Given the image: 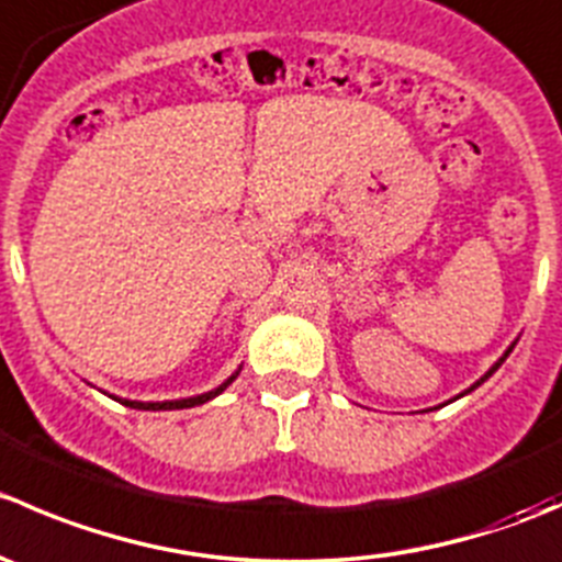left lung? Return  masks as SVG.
Returning a JSON list of instances; mask_svg holds the SVG:
<instances>
[{
    "label": "left lung",
    "mask_w": 562,
    "mask_h": 562,
    "mask_svg": "<svg viewBox=\"0 0 562 562\" xmlns=\"http://www.w3.org/2000/svg\"><path fill=\"white\" fill-rule=\"evenodd\" d=\"M508 353H512V348H508V350H506V356H508ZM506 356H503V359H501V361H497V364H495V367H492V370H490V372H486V375H484V378H481V381H479V383H475V386H481V383H484V381H486V378H490V375H492V372H495V370H497V367H501V364H503V361H506ZM475 386H473V389H475ZM473 389H468V391H473Z\"/></svg>",
    "instance_id": "1"
}]
</instances>
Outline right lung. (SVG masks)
Here are the masks:
<instances>
[{"label":"right lung","instance_id":"1","mask_svg":"<svg viewBox=\"0 0 562 562\" xmlns=\"http://www.w3.org/2000/svg\"><path fill=\"white\" fill-rule=\"evenodd\" d=\"M236 375H239V372H236ZM236 375H231L228 381H225L220 389L209 391V394H201V396H190V400H176V402H130V400H119V402H122V405H127V407H138V411H179V407H195V405H203V402H209V400H212V396L223 394V391L236 381Z\"/></svg>","mask_w":562,"mask_h":562}]
</instances>
